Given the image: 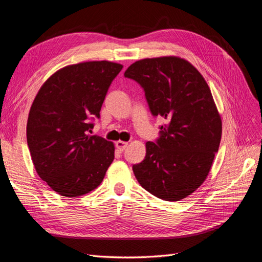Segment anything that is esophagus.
<instances>
[{
    "mask_svg": "<svg viewBox=\"0 0 262 262\" xmlns=\"http://www.w3.org/2000/svg\"><path fill=\"white\" fill-rule=\"evenodd\" d=\"M128 146V142H124V141H118L116 142V147L119 150V152H123L124 148Z\"/></svg>",
    "mask_w": 262,
    "mask_h": 262,
    "instance_id": "esophagus-1",
    "label": "esophagus"
}]
</instances>
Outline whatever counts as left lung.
<instances>
[{
  "label": "left lung",
  "instance_id": "1",
  "mask_svg": "<svg viewBox=\"0 0 262 262\" xmlns=\"http://www.w3.org/2000/svg\"><path fill=\"white\" fill-rule=\"evenodd\" d=\"M124 76L143 89L150 114L168 120L160 126V138L146 142L134 175L160 199H184L209 175L221 142L222 120L209 86L192 64L177 57L137 61Z\"/></svg>",
  "mask_w": 262,
  "mask_h": 262
}]
</instances>
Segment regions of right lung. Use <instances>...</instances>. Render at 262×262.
Returning <instances> with one entry per match:
<instances>
[{
  "label": "right lung",
  "mask_w": 262,
  "mask_h": 262,
  "mask_svg": "<svg viewBox=\"0 0 262 262\" xmlns=\"http://www.w3.org/2000/svg\"><path fill=\"white\" fill-rule=\"evenodd\" d=\"M119 63L68 66L39 90L27 121V143L36 171L55 192L75 198L97 188L115 158L113 142L92 136Z\"/></svg>",
  "instance_id": "obj_1"
}]
</instances>
